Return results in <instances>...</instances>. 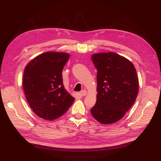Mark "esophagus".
Instances as JSON below:
<instances>
[{
    "label": "esophagus",
    "mask_w": 161,
    "mask_h": 161,
    "mask_svg": "<svg viewBox=\"0 0 161 161\" xmlns=\"http://www.w3.org/2000/svg\"><path fill=\"white\" fill-rule=\"evenodd\" d=\"M86 93H87V92H86V90H82L80 92V94L81 96H85L86 95Z\"/></svg>",
    "instance_id": "esophagus-1"
}]
</instances>
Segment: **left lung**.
<instances>
[{
  "label": "left lung",
  "instance_id": "obj_1",
  "mask_svg": "<svg viewBox=\"0 0 161 161\" xmlns=\"http://www.w3.org/2000/svg\"><path fill=\"white\" fill-rule=\"evenodd\" d=\"M91 60L97 70V95L91 109L103 124L116 122L133 105L138 93V79L134 64L114 52L95 53Z\"/></svg>",
  "mask_w": 161,
  "mask_h": 161
}]
</instances>
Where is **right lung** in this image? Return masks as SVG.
Segmentation results:
<instances>
[{"instance_id": "add662e5", "label": "right lung", "mask_w": 161, "mask_h": 161, "mask_svg": "<svg viewBox=\"0 0 161 161\" xmlns=\"http://www.w3.org/2000/svg\"><path fill=\"white\" fill-rule=\"evenodd\" d=\"M69 57L67 53L47 52L34 58L24 70L23 86L27 101L42 119L60 118L75 101L64 89L62 75Z\"/></svg>"}]
</instances>
